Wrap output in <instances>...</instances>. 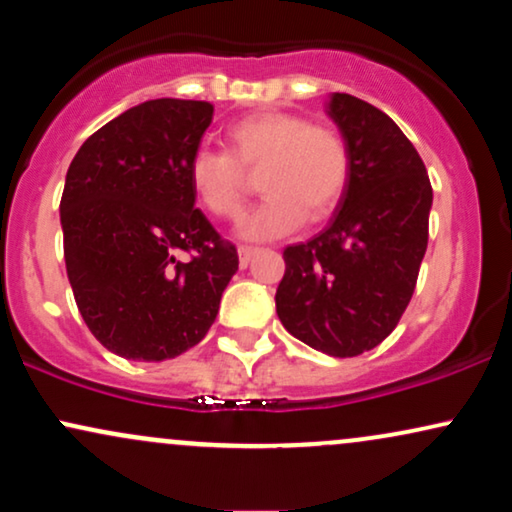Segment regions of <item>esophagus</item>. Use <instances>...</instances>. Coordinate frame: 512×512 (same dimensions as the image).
<instances>
[{
  "mask_svg": "<svg viewBox=\"0 0 512 512\" xmlns=\"http://www.w3.org/2000/svg\"><path fill=\"white\" fill-rule=\"evenodd\" d=\"M257 255V248H250V245H240V248H238V262H240V267H248V264H250V260H252V257H255Z\"/></svg>",
  "mask_w": 512,
  "mask_h": 512,
  "instance_id": "34e87169",
  "label": "esophagus"
}]
</instances>
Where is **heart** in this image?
<instances>
[{"label": "heart", "instance_id": "obj_1", "mask_svg": "<svg viewBox=\"0 0 512 512\" xmlns=\"http://www.w3.org/2000/svg\"><path fill=\"white\" fill-rule=\"evenodd\" d=\"M226 151L199 149L190 158V187L197 202L219 219H238L243 211L246 170L260 171L264 197L240 223V236L272 240L296 231L305 221L325 219L337 209L349 185L351 156L344 137L308 117L255 113L233 122Z\"/></svg>", "mask_w": 512, "mask_h": 512}]
</instances>
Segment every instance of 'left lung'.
<instances>
[{
    "instance_id": "1",
    "label": "left lung",
    "mask_w": 512,
    "mask_h": 512,
    "mask_svg": "<svg viewBox=\"0 0 512 512\" xmlns=\"http://www.w3.org/2000/svg\"><path fill=\"white\" fill-rule=\"evenodd\" d=\"M327 115L351 156L330 226L284 250L276 315L303 344L351 358L375 349L411 301L433 190L419 151L383 110L332 93Z\"/></svg>"
}]
</instances>
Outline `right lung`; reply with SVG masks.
<instances>
[{
    "instance_id": "right-lung-1",
    "label": "right lung",
    "mask_w": 512,
    "mask_h": 512,
    "mask_svg": "<svg viewBox=\"0 0 512 512\" xmlns=\"http://www.w3.org/2000/svg\"><path fill=\"white\" fill-rule=\"evenodd\" d=\"M211 117L207 101L139 103L93 132L67 170L69 284L93 337L122 358L166 361L202 342L238 272L236 245L195 209L187 175Z\"/></svg>"
}]
</instances>
